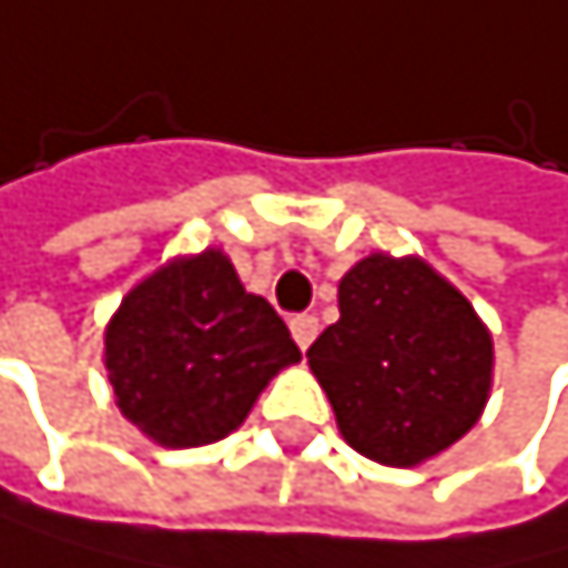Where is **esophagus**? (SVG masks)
Instances as JSON below:
<instances>
[{
    "label": "esophagus",
    "instance_id": "34e87169",
    "mask_svg": "<svg viewBox=\"0 0 568 568\" xmlns=\"http://www.w3.org/2000/svg\"><path fill=\"white\" fill-rule=\"evenodd\" d=\"M316 334H320V320L316 316H295V320H291V337H295V345L305 352L308 345H313V341H316Z\"/></svg>",
    "mask_w": 568,
    "mask_h": 568
}]
</instances>
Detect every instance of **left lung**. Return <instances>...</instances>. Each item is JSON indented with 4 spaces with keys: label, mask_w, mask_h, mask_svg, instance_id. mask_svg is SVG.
Listing matches in <instances>:
<instances>
[{
    "label": "left lung",
    "mask_w": 568,
    "mask_h": 568,
    "mask_svg": "<svg viewBox=\"0 0 568 568\" xmlns=\"http://www.w3.org/2000/svg\"><path fill=\"white\" fill-rule=\"evenodd\" d=\"M341 320L308 348L345 440L373 463L416 466L455 445L490 390V334L419 260L369 255L337 287Z\"/></svg>",
    "instance_id": "8db88e82"
}]
</instances>
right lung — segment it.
Segmentation results:
<instances>
[{
	"label": "right lung",
	"mask_w": 568,
	"mask_h": 568,
	"mask_svg": "<svg viewBox=\"0 0 568 568\" xmlns=\"http://www.w3.org/2000/svg\"><path fill=\"white\" fill-rule=\"evenodd\" d=\"M298 358L284 320L216 248L141 281L105 331L120 413L166 448L237 430L270 377Z\"/></svg>",
	"instance_id": "1"
}]
</instances>
